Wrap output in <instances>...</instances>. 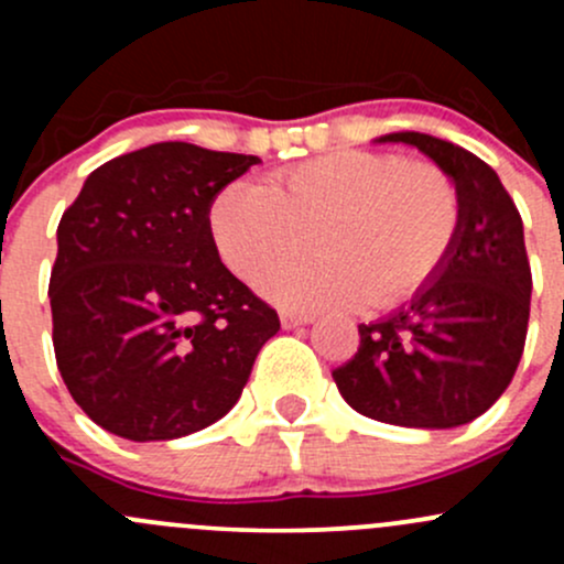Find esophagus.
Listing matches in <instances>:
<instances>
[{"mask_svg": "<svg viewBox=\"0 0 564 564\" xmlns=\"http://www.w3.org/2000/svg\"><path fill=\"white\" fill-rule=\"evenodd\" d=\"M311 322H314V316L311 314H300V311H289V308L281 311V324L286 329L300 327V324H311Z\"/></svg>", "mask_w": 564, "mask_h": 564, "instance_id": "1", "label": "esophagus"}]
</instances>
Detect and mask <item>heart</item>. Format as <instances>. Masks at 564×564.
I'll use <instances>...</instances> for the list:
<instances>
[{
	"label": "heart",
	"instance_id": "1",
	"mask_svg": "<svg viewBox=\"0 0 564 564\" xmlns=\"http://www.w3.org/2000/svg\"><path fill=\"white\" fill-rule=\"evenodd\" d=\"M458 224V193L440 166L368 150L311 158L267 185L231 182L209 207L226 267L242 281L267 269L259 289L292 311L392 308L414 297L445 267ZM308 234L317 256L284 262Z\"/></svg>",
	"mask_w": 564,
	"mask_h": 564
}]
</instances>
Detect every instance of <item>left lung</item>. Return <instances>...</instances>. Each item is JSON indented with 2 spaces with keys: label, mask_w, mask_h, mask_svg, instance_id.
<instances>
[{
  "label": "left lung",
  "mask_w": 564,
  "mask_h": 564,
  "mask_svg": "<svg viewBox=\"0 0 564 564\" xmlns=\"http://www.w3.org/2000/svg\"><path fill=\"white\" fill-rule=\"evenodd\" d=\"M456 182L460 224L440 275L395 314L360 324L333 379L355 412L406 429H456L508 390L524 355L532 270L524 224L497 172L451 141L390 133Z\"/></svg>",
  "instance_id": "1"
}]
</instances>
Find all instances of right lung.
Masks as SVG:
<instances>
[{"mask_svg":"<svg viewBox=\"0 0 564 564\" xmlns=\"http://www.w3.org/2000/svg\"><path fill=\"white\" fill-rule=\"evenodd\" d=\"M253 163L150 144L95 169L62 215L48 283L56 368L100 429L180 440L240 401L281 322L226 270L209 207Z\"/></svg>","mask_w":564,"mask_h":564,"instance_id":"add662e5","label":"right lung"}]
</instances>
